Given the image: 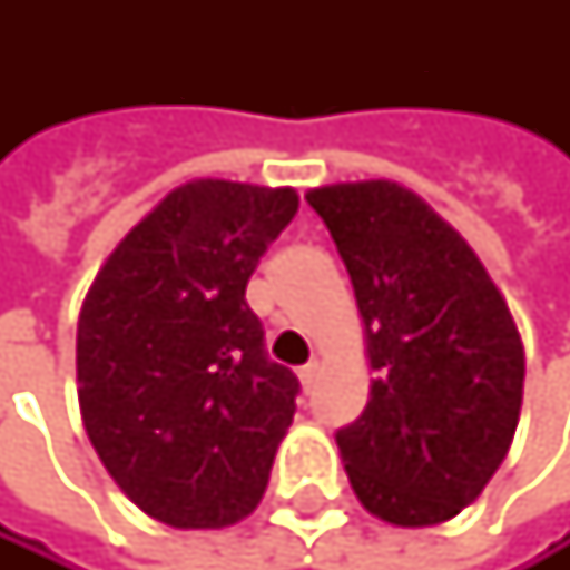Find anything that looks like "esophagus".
<instances>
[{
  "mask_svg": "<svg viewBox=\"0 0 570 570\" xmlns=\"http://www.w3.org/2000/svg\"><path fill=\"white\" fill-rule=\"evenodd\" d=\"M317 376H321V365H317V362H307V365L301 368V386L311 393V390L317 386Z\"/></svg>",
  "mask_w": 570,
  "mask_h": 570,
  "instance_id": "34e87169",
  "label": "esophagus"
}]
</instances>
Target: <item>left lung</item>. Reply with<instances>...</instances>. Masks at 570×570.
I'll list each match as a JSON object with an SVG mask.
<instances>
[{
    "label": "left lung",
    "mask_w": 570,
    "mask_h": 570,
    "mask_svg": "<svg viewBox=\"0 0 570 570\" xmlns=\"http://www.w3.org/2000/svg\"><path fill=\"white\" fill-rule=\"evenodd\" d=\"M307 205L352 276L376 372L335 434L362 507L393 527L462 513L507 458L523 403L517 321L472 246L393 180L327 184Z\"/></svg>",
    "instance_id": "8db88e82"
}]
</instances>
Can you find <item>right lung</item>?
<instances>
[{
  "mask_svg": "<svg viewBox=\"0 0 570 570\" xmlns=\"http://www.w3.org/2000/svg\"><path fill=\"white\" fill-rule=\"evenodd\" d=\"M297 205L294 187L180 184L85 297V431L116 485L167 527H232L266 492L301 383L269 362L246 283Z\"/></svg>",
  "mask_w": 570,
  "mask_h": 570,
  "instance_id": "1",
  "label": "right lung"
}]
</instances>
